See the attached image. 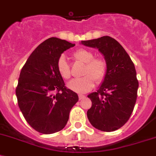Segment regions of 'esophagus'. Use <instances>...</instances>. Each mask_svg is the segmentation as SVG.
Instances as JSON below:
<instances>
[{"instance_id": "34e87169", "label": "esophagus", "mask_w": 156, "mask_h": 156, "mask_svg": "<svg viewBox=\"0 0 156 156\" xmlns=\"http://www.w3.org/2000/svg\"><path fill=\"white\" fill-rule=\"evenodd\" d=\"M84 98H85V95H78V99H79V100H83V99H84Z\"/></svg>"}]
</instances>
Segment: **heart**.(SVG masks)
I'll return each mask as SVG.
<instances>
[{
	"mask_svg": "<svg viewBox=\"0 0 156 156\" xmlns=\"http://www.w3.org/2000/svg\"><path fill=\"white\" fill-rule=\"evenodd\" d=\"M73 57L85 63V67L83 71V75H84L83 78H74L68 83V87L70 90L78 93H86L93 88L94 80L96 83H100L104 81L108 65L103 57H94L93 52L85 48L76 50L73 52ZM56 69L62 78L67 80L70 78V68L64 56L58 59Z\"/></svg>",
	"mask_w": 156,
	"mask_h": 156,
	"instance_id": "1",
	"label": "heart"
}]
</instances>
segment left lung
Returning <instances> with one entry per match:
<instances>
[{"mask_svg": "<svg viewBox=\"0 0 156 156\" xmlns=\"http://www.w3.org/2000/svg\"><path fill=\"white\" fill-rule=\"evenodd\" d=\"M81 44L98 48L108 65L100 89L87 96L92 102L87 111L88 120L101 131L116 130L128 121L137 100L138 81L134 65L124 48L110 36Z\"/></svg>", "mask_w": 156, "mask_h": 156, "instance_id": "8db88e82", "label": "left lung"}]
</instances>
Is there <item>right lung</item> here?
Instances as JSON below:
<instances>
[{
	"mask_svg": "<svg viewBox=\"0 0 156 156\" xmlns=\"http://www.w3.org/2000/svg\"><path fill=\"white\" fill-rule=\"evenodd\" d=\"M74 45L49 38L33 51L21 70L16 87L18 107L27 123L41 133L61 130L78 101L77 93L66 87L56 69L61 53Z\"/></svg>",
	"mask_w": 156,
	"mask_h": 156,
	"instance_id": "obj_1",
	"label": "right lung"
}]
</instances>
